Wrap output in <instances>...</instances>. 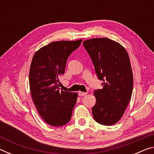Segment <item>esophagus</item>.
<instances>
[{
  "label": "esophagus",
  "instance_id": "34e87169",
  "mask_svg": "<svg viewBox=\"0 0 154 154\" xmlns=\"http://www.w3.org/2000/svg\"><path fill=\"white\" fill-rule=\"evenodd\" d=\"M87 94V92H81L79 91V92H78V95L79 96H85Z\"/></svg>",
  "mask_w": 154,
  "mask_h": 154
}]
</instances>
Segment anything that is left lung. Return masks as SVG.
Instances as JSON below:
<instances>
[{
  "label": "left lung",
  "instance_id": "1",
  "mask_svg": "<svg viewBox=\"0 0 154 154\" xmlns=\"http://www.w3.org/2000/svg\"><path fill=\"white\" fill-rule=\"evenodd\" d=\"M102 89L94 92L96 104L92 111L94 120L105 126L117 123L131 99L133 75L129 56L125 48L108 38L84 41Z\"/></svg>",
  "mask_w": 154,
  "mask_h": 154
}]
</instances>
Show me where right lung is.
Segmentation results:
<instances>
[{
  "instance_id": "1",
  "label": "right lung",
  "mask_w": 154,
  "mask_h": 154,
  "mask_svg": "<svg viewBox=\"0 0 154 154\" xmlns=\"http://www.w3.org/2000/svg\"><path fill=\"white\" fill-rule=\"evenodd\" d=\"M82 40L55 41L34 54L29 72L32 100L47 124L62 126L71 119L77 93L60 90L59 77L65 71L67 59Z\"/></svg>"
}]
</instances>
